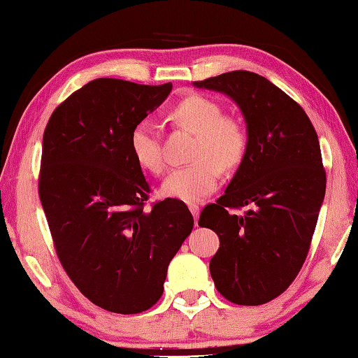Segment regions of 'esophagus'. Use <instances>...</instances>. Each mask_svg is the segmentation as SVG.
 <instances>
[{"instance_id":"obj_1","label":"esophagus","mask_w":358,"mask_h":358,"mask_svg":"<svg viewBox=\"0 0 358 358\" xmlns=\"http://www.w3.org/2000/svg\"><path fill=\"white\" fill-rule=\"evenodd\" d=\"M189 210L192 213V216H194L195 224H196V219H198V216H200V206H198L196 203H189Z\"/></svg>"}]
</instances>
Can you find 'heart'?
<instances>
[{"instance_id":"obj_1","label":"heart","mask_w":358,"mask_h":358,"mask_svg":"<svg viewBox=\"0 0 358 358\" xmlns=\"http://www.w3.org/2000/svg\"><path fill=\"white\" fill-rule=\"evenodd\" d=\"M176 126L195 134L187 166L169 173L162 194L187 203L201 201L214 192L222 171H234L245 160L248 133L232 115H224L216 101L200 94L187 96L171 110ZM129 148L136 163L147 173L162 174L164 160L155 124L148 120L137 123L129 134Z\"/></svg>"}]
</instances>
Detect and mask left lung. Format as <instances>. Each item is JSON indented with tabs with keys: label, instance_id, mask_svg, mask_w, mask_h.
Here are the masks:
<instances>
[{
	"label": "left lung",
	"instance_id": "8db88e82",
	"mask_svg": "<svg viewBox=\"0 0 358 358\" xmlns=\"http://www.w3.org/2000/svg\"><path fill=\"white\" fill-rule=\"evenodd\" d=\"M194 85L227 94L248 131L245 160L198 221L219 236L211 277L234 304H266L293 283L310 248L327 189L318 137L299 103L261 75L235 70Z\"/></svg>",
	"mask_w": 358,
	"mask_h": 358
}]
</instances>
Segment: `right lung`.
<instances>
[{
  "instance_id": "right-lung-1",
  "label": "right lung",
  "mask_w": 358,
  "mask_h": 358,
  "mask_svg": "<svg viewBox=\"0 0 358 358\" xmlns=\"http://www.w3.org/2000/svg\"><path fill=\"white\" fill-rule=\"evenodd\" d=\"M171 90L92 80L54 110L43 134L38 192L54 248L75 287L108 312L157 304L194 227L176 198L145 208L150 185L129 148L131 131Z\"/></svg>"
}]
</instances>
